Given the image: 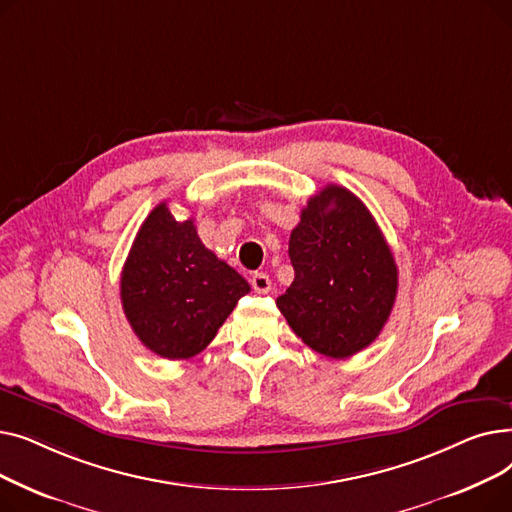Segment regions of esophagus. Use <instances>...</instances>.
<instances>
[{
	"label": "esophagus",
	"mask_w": 512,
	"mask_h": 512,
	"mask_svg": "<svg viewBox=\"0 0 512 512\" xmlns=\"http://www.w3.org/2000/svg\"><path fill=\"white\" fill-rule=\"evenodd\" d=\"M251 284H253L255 292H259V294H267V292L272 290V280H270V276H267V274H255L251 278Z\"/></svg>",
	"instance_id": "esophagus-1"
}]
</instances>
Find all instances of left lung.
<instances>
[{"label": "left lung", "mask_w": 512, "mask_h": 512, "mask_svg": "<svg viewBox=\"0 0 512 512\" xmlns=\"http://www.w3.org/2000/svg\"><path fill=\"white\" fill-rule=\"evenodd\" d=\"M290 288L276 305L313 351L346 359L380 336L398 290L392 251L373 215L348 188L328 184L292 230Z\"/></svg>", "instance_id": "1"}]
</instances>
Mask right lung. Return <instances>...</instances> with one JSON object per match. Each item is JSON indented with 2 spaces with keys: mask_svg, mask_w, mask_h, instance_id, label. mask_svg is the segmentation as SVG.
<instances>
[{
  "mask_svg": "<svg viewBox=\"0 0 512 512\" xmlns=\"http://www.w3.org/2000/svg\"><path fill=\"white\" fill-rule=\"evenodd\" d=\"M249 282L209 251L193 224L159 203L126 257L120 297L132 332L151 353L191 359L215 338Z\"/></svg>",
  "mask_w": 512,
  "mask_h": 512,
  "instance_id": "add662e5",
  "label": "right lung"
}]
</instances>
